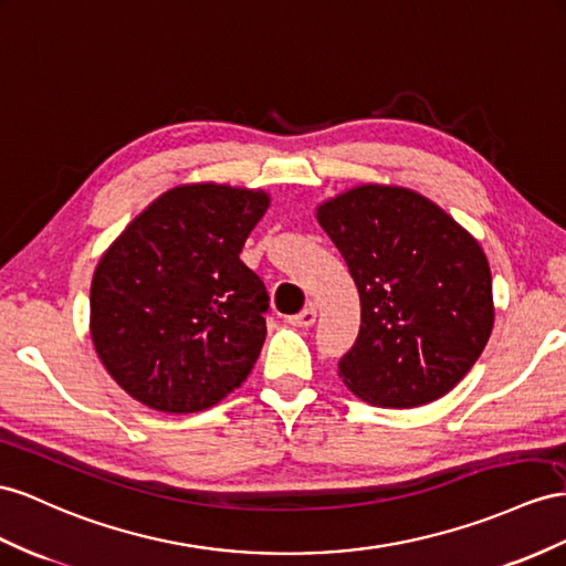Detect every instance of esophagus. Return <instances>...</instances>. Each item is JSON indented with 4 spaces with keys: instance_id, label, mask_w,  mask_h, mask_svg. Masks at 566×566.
Returning <instances> with one entry per match:
<instances>
[{
    "instance_id": "esophagus-1",
    "label": "esophagus",
    "mask_w": 566,
    "mask_h": 566,
    "mask_svg": "<svg viewBox=\"0 0 566 566\" xmlns=\"http://www.w3.org/2000/svg\"><path fill=\"white\" fill-rule=\"evenodd\" d=\"M315 317H317V311L313 306H308V308H303L301 313L289 317V323H292L294 327H311L315 323Z\"/></svg>"
}]
</instances>
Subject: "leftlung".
<instances>
[{
  "mask_svg": "<svg viewBox=\"0 0 566 566\" xmlns=\"http://www.w3.org/2000/svg\"><path fill=\"white\" fill-rule=\"evenodd\" d=\"M317 222L360 296V329L339 358L354 395L411 409L447 395L483 354L495 311L485 253L452 217L409 188L358 186Z\"/></svg>",
  "mask_w": 566,
  "mask_h": 566,
  "instance_id": "left-lung-1",
  "label": "left lung"
}]
</instances>
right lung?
Masks as SVG:
<instances>
[{"label": "right lung", "instance_id": "1", "mask_svg": "<svg viewBox=\"0 0 566 566\" xmlns=\"http://www.w3.org/2000/svg\"><path fill=\"white\" fill-rule=\"evenodd\" d=\"M268 206L245 188H171L99 260L91 337L112 378L145 407L202 411L249 378L270 296L239 253Z\"/></svg>", "mask_w": 566, "mask_h": 566}]
</instances>
